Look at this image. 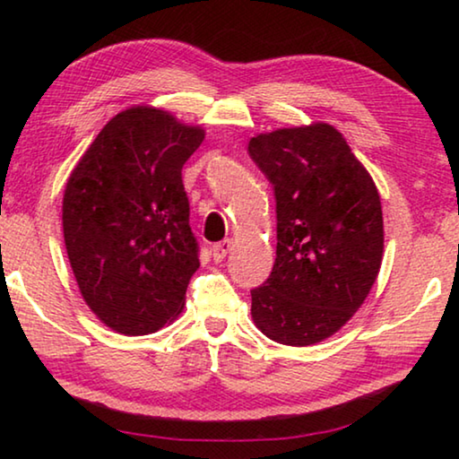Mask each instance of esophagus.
<instances>
[{
	"instance_id": "1",
	"label": "esophagus",
	"mask_w": 459,
	"mask_h": 459,
	"mask_svg": "<svg viewBox=\"0 0 459 459\" xmlns=\"http://www.w3.org/2000/svg\"><path fill=\"white\" fill-rule=\"evenodd\" d=\"M230 251H232V240L227 238V240H222V243H216V245L212 247V257H214L216 263H221V261L227 259V255H229Z\"/></svg>"
}]
</instances>
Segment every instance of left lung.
<instances>
[{
  "label": "left lung",
  "instance_id": "obj_1",
  "mask_svg": "<svg viewBox=\"0 0 459 459\" xmlns=\"http://www.w3.org/2000/svg\"><path fill=\"white\" fill-rule=\"evenodd\" d=\"M248 155L273 186L277 212L275 265L251 291L253 322L279 344H316L359 312L377 281L378 190L328 123L255 135Z\"/></svg>",
  "mask_w": 459,
  "mask_h": 459
}]
</instances>
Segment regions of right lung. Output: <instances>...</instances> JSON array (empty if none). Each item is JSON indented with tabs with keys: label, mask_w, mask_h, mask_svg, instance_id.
<instances>
[{
	"label": "right lung",
	"mask_w": 459,
	"mask_h": 459,
	"mask_svg": "<svg viewBox=\"0 0 459 459\" xmlns=\"http://www.w3.org/2000/svg\"><path fill=\"white\" fill-rule=\"evenodd\" d=\"M204 129L137 105L107 123L62 198L73 273L91 312L126 336L158 332L182 312L200 267L182 168Z\"/></svg>",
	"instance_id": "right-lung-1"
}]
</instances>
